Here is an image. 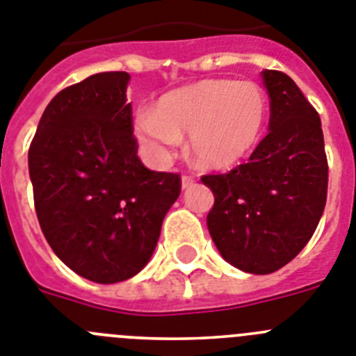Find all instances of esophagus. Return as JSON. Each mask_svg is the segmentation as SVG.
Masks as SVG:
<instances>
[{
    "label": "esophagus",
    "instance_id": "34e87169",
    "mask_svg": "<svg viewBox=\"0 0 356 356\" xmlns=\"http://www.w3.org/2000/svg\"><path fill=\"white\" fill-rule=\"evenodd\" d=\"M181 186H182V190H188V188H190V186H193V179L188 177V175H182Z\"/></svg>",
    "mask_w": 356,
    "mask_h": 356
}]
</instances>
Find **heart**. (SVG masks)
<instances>
[{
	"label": "heart",
	"mask_w": 356,
	"mask_h": 356,
	"mask_svg": "<svg viewBox=\"0 0 356 356\" xmlns=\"http://www.w3.org/2000/svg\"><path fill=\"white\" fill-rule=\"evenodd\" d=\"M267 95L256 82L204 79L165 92L154 109L132 118V132L145 156L163 165L188 134L193 165L224 172L242 165L261 141Z\"/></svg>",
	"instance_id": "1"
}]
</instances>
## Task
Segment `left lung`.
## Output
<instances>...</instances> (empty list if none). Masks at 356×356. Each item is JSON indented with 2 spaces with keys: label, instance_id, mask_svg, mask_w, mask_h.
Instances as JSON below:
<instances>
[{
  "label": "left lung",
  "instance_id": "8db88e82",
  "mask_svg": "<svg viewBox=\"0 0 356 356\" xmlns=\"http://www.w3.org/2000/svg\"><path fill=\"white\" fill-rule=\"evenodd\" d=\"M268 134L245 165L204 175L215 204L208 229L222 258L249 274L292 261L314 234L326 204L327 161L319 114L298 84L265 70Z\"/></svg>",
  "mask_w": 356,
  "mask_h": 356
}]
</instances>
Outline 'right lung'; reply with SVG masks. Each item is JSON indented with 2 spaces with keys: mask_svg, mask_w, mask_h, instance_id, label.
<instances>
[{
  "mask_svg": "<svg viewBox=\"0 0 356 356\" xmlns=\"http://www.w3.org/2000/svg\"><path fill=\"white\" fill-rule=\"evenodd\" d=\"M131 75L107 71L49 102L29 150L33 202L44 238L64 265L95 283L136 276L181 193L177 174L138 157Z\"/></svg>",
  "mask_w": 356,
  "mask_h": 356,
  "instance_id": "1",
  "label": "right lung"
}]
</instances>
